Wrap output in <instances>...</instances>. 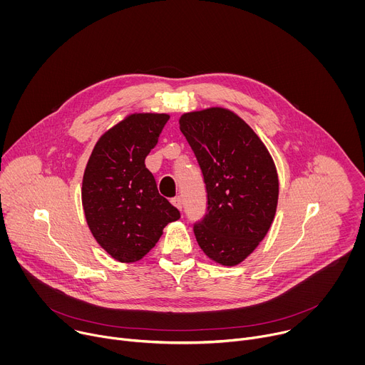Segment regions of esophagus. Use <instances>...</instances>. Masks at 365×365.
<instances>
[{
    "label": "esophagus",
    "instance_id": "esophagus-1",
    "mask_svg": "<svg viewBox=\"0 0 365 365\" xmlns=\"http://www.w3.org/2000/svg\"><path fill=\"white\" fill-rule=\"evenodd\" d=\"M172 203L178 207V210H180L182 211V206H183V202H182V197L180 196H176V197H173L172 199Z\"/></svg>",
    "mask_w": 365,
    "mask_h": 365
}]
</instances>
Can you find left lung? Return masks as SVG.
<instances>
[{
    "mask_svg": "<svg viewBox=\"0 0 365 365\" xmlns=\"http://www.w3.org/2000/svg\"><path fill=\"white\" fill-rule=\"evenodd\" d=\"M179 124L206 185L207 207L193 227L196 241L215 263L237 266L264 240L274 220V162L252 128L227 108L186 113Z\"/></svg>",
    "mask_w": 365,
    "mask_h": 365,
    "instance_id": "obj_1",
    "label": "left lung"
}]
</instances>
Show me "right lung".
Returning <instances> with one entry per match:
<instances>
[{
    "label": "right lung",
    "mask_w": 365,
    "mask_h": 365,
    "mask_svg": "<svg viewBox=\"0 0 365 365\" xmlns=\"http://www.w3.org/2000/svg\"><path fill=\"white\" fill-rule=\"evenodd\" d=\"M170 117L135 113L103 133L85 168L82 205L96 242L120 263L141 259L180 212L163 197L144 160Z\"/></svg>",
    "instance_id": "1"
}]
</instances>
